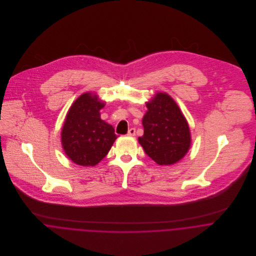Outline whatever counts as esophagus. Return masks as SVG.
Returning a JSON list of instances; mask_svg holds the SVG:
<instances>
[{
	"label": "esophagus",
	"mask_w": 256,
	"mask_h": 256,
	"mask_svg": "<svg viewBox=\"0 0 256 256\" xmlns=\"http://www.w3.org/2000/svg\"><path fill=\"white\" fill-rule=\"evenodd\" d=\"M127 135H128L129 137H133V136H135V135H136V129H135V128H130V129L128 130Z\"/></svg>",
	"instance_id": "34e87169"
}]
</instances>
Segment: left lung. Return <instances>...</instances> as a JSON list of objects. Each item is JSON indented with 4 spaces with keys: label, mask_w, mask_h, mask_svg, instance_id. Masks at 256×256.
Returning <instances> with one entry per match:
<instances>
[{
    "label": "left lung",
    "mask_w": 256,
    "mask_h": 256,
    "mask_svg": "<svg viewBox=\"0 0 256 256\" xmlns=\"http://www.w3.org/2000/svg\"><path fill=\"white\" fill-rule=\"evenodd\" d=\"M146 108L142 121L144 135L138 138L140 145L158 164L178 162L191 144L189 126L182 112L166 92H158Z\"/></svg>",
    "instance_id": "obj_1"
}]
</instances>
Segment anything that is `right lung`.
I'll list each match as a JSON object with an SVG mask.
<instances>
[{
	"label": "right lung",
	"mask_w": 256,
	"mask_h": 256,
	"mask_svg": "<svg viewBox=\"0 0 256 256\" xmlns=\"http://www.w3.org/2000/svg\"><path fill=\"white\" fill-rule=\"evenodd\" d=\"M104 102L86 92L74 100L61 132L62 146L68 158L78 166H94L110 152L117 136L114 128L102 120Z\"/></svg>",
	"instance_id": "obj_1"
}]
</instances>
